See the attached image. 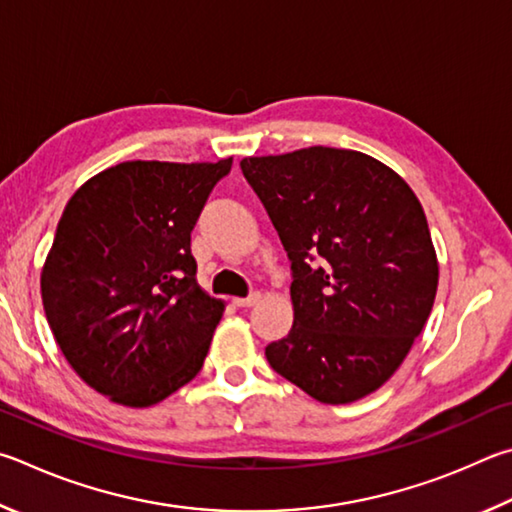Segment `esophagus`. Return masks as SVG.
<instances>
[{"label": "esophagus", "instance_id": "obj_1", "mask_svg": "<svg viewBox=\"0 0 512 512\" xmlns=\"http://www.w3.org/2000/svg\"><path fill=\"white\" fill-rule=\"evenodd\" d=\"M261 301V294L258 292H251L249 297H238V299H233V306H238V308H251L254 306V303H258Z\"/></svg>", "mask_w": 512, "mask_h": 512}]
</instances>
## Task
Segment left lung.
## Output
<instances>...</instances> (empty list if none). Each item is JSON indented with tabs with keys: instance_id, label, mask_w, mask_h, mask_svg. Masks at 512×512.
Masks as SVG:
<instances>
[{
	"instance_id": "obj_1",
	"label": "left lung",
	"mask_w": 512,
	"mask_h": 512,
	"mask_svg": "<svg viewBox=\"0 0 512 512\" xmlns=\"http://www.w3.org/2000/svg\"><path fill=\"white\" fill-rule=\"evenodd\" d=\"M290 258L294 324L272 369L326 405L378 391L432 312L438 261L418 197L364 152L312 146L245 157Z\"/></svg>"
}]
</instances>
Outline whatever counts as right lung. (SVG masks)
<instances>
[{"mask_svg":"<svg viewBox=\"0 0 512 512\" xmlns=\"http://www.w3.org/2000/svg\"><path fill=\"white\" fill-rule=\"evenodd\" d=\"M231 157L123 161L78 188L44 261V315L83 382L152 407L200 373L224 303L195 279L191 231Z\"/></svg>","mask_w":512,"mask_h":512,"instance_id":"1","label":"right lung"}]
</instances>
